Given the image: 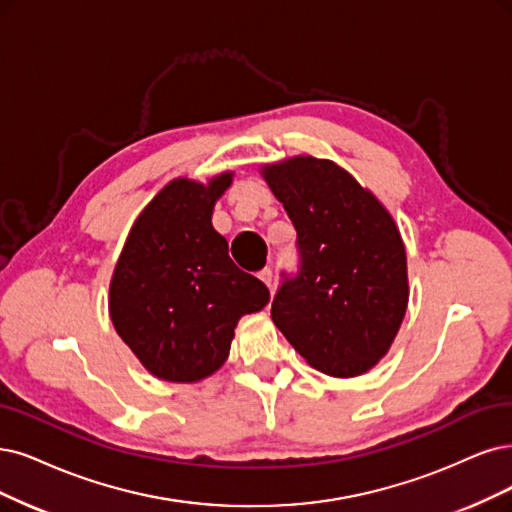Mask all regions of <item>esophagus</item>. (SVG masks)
Listing matches in <instances>:
<instances>
[{"instance_id":"34e87169","label":"esophagus","mask_w":512,"mask_h":512,"mask_svg":"<svg viewBox=\"0 0 512 512\" xmlns=\"http://www.w3.org/2000/svg\"><path fill=\"white\" fill-rule=\"evenodd\" d=\"M259 278L266 282V285L272 289V280H274V274H272V268H263L261 272H259Z\"/></svg>"}]
</instances>
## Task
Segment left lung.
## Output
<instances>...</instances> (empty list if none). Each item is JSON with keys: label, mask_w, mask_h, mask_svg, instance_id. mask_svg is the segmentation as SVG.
Here are the masks:
<instances>
[{"label": "left lung", "mask_w": 512, "mask_h": 512, "mask_svg": "<svg viewBox=\"0 0 512 512\" xmlns=\"http://www.w3.org/2000/svg\"><path fill=\"white\" fill-rule=\"evenodd\" d=\"M297 232L299 263L282 272L274 325L306 361L333 377L369 371L407 310V257L377 198L344 168L299 156L263 168Z\"/></svg>", "instance_id": "1"}]
</instances>
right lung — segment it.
<instances>
[{"mask_svg": "<svg viewBox=\"0 0 512 512\" xmlns=\"http://www.w3.org/2000/svg\"><path fill=\"white\" fill-rule=\"evenodd\" d=\"M232 173L208 185L177 179L132 225L109 287V314L143 367L166 382H198L230 354L240 316L270 291L242 272L211 223Z\"/></svg>", "mask_w": 512, "mask_h": 512, "instance_id": "add662e5", "label": "right lung"}]
</instances>
